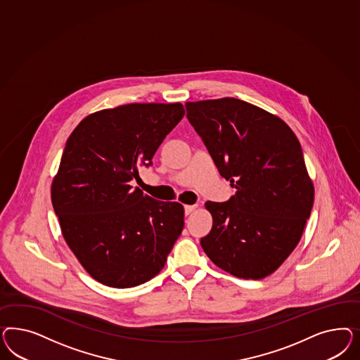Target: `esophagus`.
Returning <instances> with one entry per match:
<instances>
[{"label":"esophagus","instance_id":"1","mask_svg":"<svg viewBox=\"0 0 360 360\" xmlns=\"http://www.w3.org/2000/svg\"><path fill=\"white\" fill-rule=\"evenodd\" d=\"M196 206L195 205H186L185 206V214L186 215H190L193 211H195Z\"/></svg>","mask_w":360,"mask_h":360}]
</instances>
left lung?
<instances>
[{
	"label": "left lung",
	"instance_id": "8db88e82",
	"mask_svg": "<svg viewBox=\"0 0 360 360\" xmlns=\"http://www.w3.org/2000/svg\"><path fill=\"white\" fill-rule=\"evenodd\" d=\"M186 109L236 188L224 203H206L212 229L200 245L232 276L264 278L295 251L314 203L301 143L285 121L239 98L187 101Z\"/></svg>",
	"mask_w": 360,
	"mask_h": 360
}]
</instances>
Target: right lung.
Here are the masks:
<instances>
[{
  "instance_id": "add662e5",
  "label": "right lung",
  "mask_w": 360,
  "mask_h": 360,
  "mask_svg": "<svg viewBox=\"0 0 360 360\" xmlns=\"http://www.w3.org/2000/svg\"><path fill=\"white\" fill-rule=\"evenodd\" d=\"M184 116L181 103L103 109L65 142L51 202L67 245L98 283L124 289L152 280L179 238L184 206L155 200L131 181Z\"/></svg>"
}]
</instances>
